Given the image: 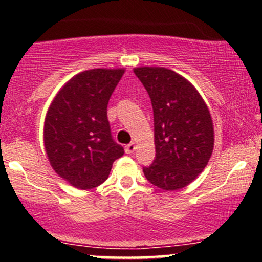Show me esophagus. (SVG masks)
Instances as JSON below:
<instances>
[{
	"label": "esophagus",
	"mask_w": 262,
	"mask_h": 262,
	"mask_svg": "<svg viewBox=\"0 0 262 262\" xmlns=\"http://www.w3.org/2000/svg\"><path fill=\"white\" fill-rule=\"evenodd\" d=\"M135 149H137V145H135L134 143H130L125 146V152H127V154H132V152L135 151Z\"/></svg>",
	"instance_id": "obj_1"
}]
</instances>
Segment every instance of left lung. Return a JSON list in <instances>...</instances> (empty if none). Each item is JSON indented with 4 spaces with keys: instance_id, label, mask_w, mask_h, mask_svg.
<instances>
[{
    "instance_id": "1",
    "label": "left lung",
    "mask_w": 262,
    "mask_h": 262,
    "mask_svg": "<svg viewBox=\"0 0 262 262\" xmlns=\"http://www.w3.org/2000/svg\"><path fill=\"white\" fill-rule=\"evenodd\" d=\"M134 74L154 111L155 160L144 167L149 182L164 191L189 185L204 170L214 148L207 103L187 79L166 68L139 66Z\"/></svg>"
}]
</instances>
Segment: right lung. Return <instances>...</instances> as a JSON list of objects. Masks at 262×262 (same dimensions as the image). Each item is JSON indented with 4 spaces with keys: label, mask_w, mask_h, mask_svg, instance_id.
<instances>
[{
    "label": "right lung",
    "mask_w": 262,
    "mask_h": 262,
    "mask_svg": "<svg viewBox=\"0 0 262 262\" xmlns=\"http://www.w3.org/2000/svg\"><path fill=\"white\" fill-rule=\"evenodd\" d=\"M125 69H92L75 75L48 108L43 141L53 170L69 185L91 189L107 180L124 154L111 137L107 106Z\"/></svg>",
    "instance_id": "add662e5"
}]
</instances>
